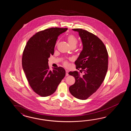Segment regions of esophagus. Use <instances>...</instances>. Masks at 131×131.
Masks as SVG:
<instances>
[{
	"label": "esophagus",
	"instance_id": "1",
	"mask_svg": "<svg viewBox=\"0 0 131 131\" xmlns=\"http://www.w3.org/2000/svg\"><path fill=\"white\" fill-rule=\"evenodd\" d=\"M68 73H69V71H68V70H66V76H69V74H68Z\"/></svg>",
	"mask_w": 131,
	"mask_h": 131
}]
</instances>
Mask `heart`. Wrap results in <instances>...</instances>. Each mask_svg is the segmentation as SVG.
Listing matches in <instances>:
<instances>
[{
	"instance_id": "b5f03b06",
	"label": "heart",
	"mask_w": 131,
	"mask_h": 131,
	"mask_svg": "<svg viewBox=\"0 0 131 131\" xmlns=\"http://www.w3.org/2000/svg\"><path fill=\"white\" fill-rule=\"evenodd\" d=\"M67 40L68 41V43L69 44L70 47H76L78 43V40L77 39V38L73 35H70L67 38ZM64 64L65 66H67V62L65 61L64 62Z\"/></svg>"
}]
</instances>
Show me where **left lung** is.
Instances as JSON below:
<instances>
[{"mask_svg": "<svg viewBox=\"0 0 131 131\" xmlns=\"http://www.w3.org/2000/svg\"><path fill=\"white\" fill-rule=\"evenodd\" d=\"M79 32L83 44L78 58L75 62L77 71L69 74L75 78V83L69 87L70 93L77 99L86 100L98 90L108 70V53L104 44L93 33L81 29H72Z\"/></svg>", "mask_w": 131, "mask_h": 131, "instance_id": "8db88e82", "label": "left lung"}]
</instances>
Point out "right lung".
<instances>
[{
    "instance_id": "1",
    "label": "right lung",
    "mask_w": 131,
    "mask_h": 131,
    "mask_svg": "<svg viewBox=\"0 0 131 131\" xmlns=\"http://www.w3.org/2000/svg\"><path fill=\"white\" fill-rule=\"evenodd\" d=\"M68 28H51L37 32L29 38L23 51L22 66L32 90L42 97L56 90L66 74L62 67L49 70L48 58L54 53L58 37Z\"/></svg>"
}]
</instances>
